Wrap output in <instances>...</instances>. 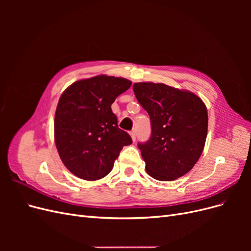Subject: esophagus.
<instances>
[{"label": "esophagus", "mask_w": 251, "mask_h": 251, "mask_svg": "<svg viewBox=\"0 0 251 251\" xmlns=\"http://www.w3.org/2000/svg\"><path fill=\"white\" fill-rule=\"evenodd\" d=\"M130 135H131V137H132L133 141H135V140H136V131H135V130L131 131V132H130Z\"/></svg>", "instance_id": "obj_1"}]
</instances>
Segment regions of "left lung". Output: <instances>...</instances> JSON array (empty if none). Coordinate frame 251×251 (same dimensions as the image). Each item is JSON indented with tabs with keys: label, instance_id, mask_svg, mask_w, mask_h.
I'll return each mask as SVG.
<instances>
[{
	"label": "left lung",
	"instance_id": "left-lung-1",
	"mask_svg": "<svg viewBox=\"0 0 251 251\" xmlns=\"http://www.w3.org/2000/svg\"><path fill=\"white\" fill-rule=\"evenodd\" d=\"M136 98L148 112L151 133L138 143L147 173L172 181L191 171L202 154L207 136V110L200 97L164 83L136 82Z\"/></svg>",
	"mask_w": 251,
	"mask_h": 251
}]
</instances>
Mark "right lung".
<instances>
[{
  "instance_id": "add662e5",
  "label": "right lung",
  "mask_w": 251,
  "mask_h": 251,
  "mask_svg": "<svg viewBox=\"0 0 251 251\" xmlns=\"http://www.w3.org/2000/svg\"><path fill=\"white\" fill-rule=\"evenodd\" d=\"M131 85L126 78L98 75L75 81L60 96L54 139L63 163L76 177L88 181L105 177L120 151L132 143L111 109Z\"/></svg>"
}]
</instances>
